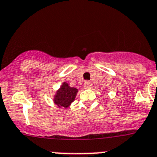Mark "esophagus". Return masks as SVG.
<instances>
[{
    "label": "esophagus",
    "mask_w": 157,
    "mask_h": 157,
    "mask_svg": "<svg viewBox=\"0 0 157 157\" xmlns=\"http://www.w3.org/2000/svg\"><path fill=\"white\" fill-rule=\"evenodd\" d=\"M84 87L86 88V89H90V88H92V82H90V81H86V82L84 83Z\"/></svg>",
    "instance_id": "34e87169"
}]
</instances>
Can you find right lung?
I'll list each match as a JSON object with an SVG mask.
<instances>
[{
	"instance_id": "right-lung-1",
	"label": "right lung",
	"mask_w": 157,
	"mask_h": 157,
	"mask_svg": "<svg viewBox=\"0 0 157 157\" xmlns=\"http://www.w3.org/2000/svg\"><path fill=\"white\" fill-rule=\"evenodd\" d=\"M78 90L75 88H71L67 83H63L62 87L57 92L54 96V101L58 107H68L72 102L74 101Z\"/></svg>"
}]
</instances>
